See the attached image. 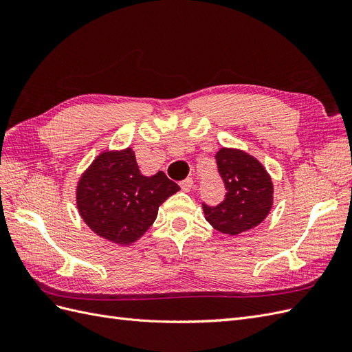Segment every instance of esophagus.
<instances>
[{"mask_svg":"<svg viewBox=\"0 0 352 352\" xmlns=\"http://www.w3.org/2000/svg\"><path fill=\"white\" fill-rule=\"evenodd\" d=\"M180 188H182V190H185V192H189V190L194 188V180L190 177L182 180V182H180Z\"/></svg>","mask_w":352,"mask_h":352,"instance_id":"34e87169","label":"esophagus"}]
</instances>
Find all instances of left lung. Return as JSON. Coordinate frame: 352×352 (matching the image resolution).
<instances>
[{"mask_svg": "<svg viewBox=\"0 0 352 352\" xmlns=\"http://www.w3.org/2000/svg\"><path fill=\"white\" fill-rule=\"evenodd\" d=\"M219 175L226 195L220 204L202 210L207 221L226 235H239L267 217L273 204V184L257 158L232 148H221L216 154Z\"/></svg>", "mask_w": 352, "mask_h": 352, "instance_id": "8db88e82", "label": "left lung"}]
</instances>
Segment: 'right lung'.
I'll use <instances>...</instances> for the list:
<instances>
[{"label": "right lung", "mask_w": 352, "mask_h": 352, "mask_svg": "<svg viewBox=\"0 0 352 352\" xmlns=\"http://www.w3.org/2000/svg\"><path fill=\"white\" fill-rule=\"evenodd\" d=\"M179 185L163 172L144 176L132 148L104 151L78 184L76 202L83 221L98 236L129 245L150 229L158 207Z\"/></svg>", "instance_id": "obj_1"}]
</instances>
